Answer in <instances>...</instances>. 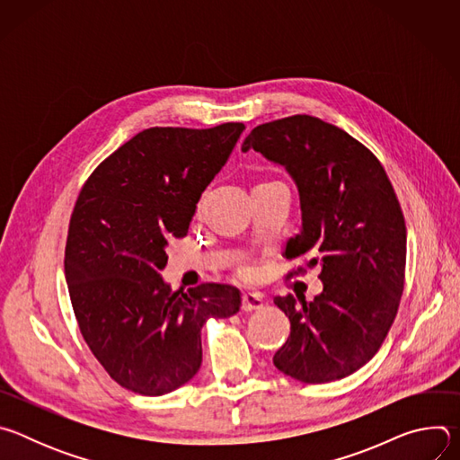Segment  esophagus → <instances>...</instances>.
Masks as SVG:
<instances>
[{
  "mask_svg": "<svg viewBox=\"0 0 460 460\" xmlns=\"http://www.w3.org/2000/svg\"><path fill=\"white\" fill-rule=\"evenodd\" d=\"M264 307V300H261V296L260 295H256V293H245L243 296H242V309L243 311H256V309H261Z\"/></svg>",
  "mask_w": 460,
  "mask_h": 460,
  "instance_id": "esophagus-1",
  "label": "esophagus"
}]
</instances>
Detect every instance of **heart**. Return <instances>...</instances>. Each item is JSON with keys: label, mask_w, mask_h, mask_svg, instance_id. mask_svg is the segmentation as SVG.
Wrapping results in <instances>:
<instances>
[{"label": "heart", "mask_w": 460, "mask_h": 460, "mask_svg": "<svg viewBox=\"0 0 460 460\" xmlns=\"http://www.w3.org/2000/svg\"><path fill=\"white\" fill-rule=\"evenodd\" d=\"M240 273H242V275H245V273H247V271H245V270H242V271H240Z\"/></svg>", "instance_id": "1"}]
</instances>
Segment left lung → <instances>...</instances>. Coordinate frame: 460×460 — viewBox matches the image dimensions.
Segmentation results:
<instances>
[{
  "instance_id": "obj_1",
  "label": "left lung",
  "mask_w": 460,
  "mask_h": 460,
  "mask_svg": "<svg viewBox=\"0 0 460 460\" xmlns=\"http://www.w3.org/2000/svg\"><path fill=\"white\" fill-rule=\"evenodd\" d=\"M249 149L295 180L302 229L288 240L286 258L307 256L323 284L313 302L275 298L291 333L273 362L305 384L344 378L373 358L397 316L406 270L397 194L367 147L314 116L254 127L242 144Z\"/></svg>"
}]
</instances>
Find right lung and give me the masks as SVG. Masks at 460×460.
Returning a JSON list of instances; mask_svg holds the SVG:
<instances>
[{
	"instance_id": "1",
	"label": "right lung",
	"mask_w": 460,
	"mask_h": 460,
	"mask_svg": "<svg viewBox=\"0 0 460 460\" xmlns=\"http://www.w3.org/2000/svg\"><path fill=\"white\" fill-rule=\"evenodd\" d=\"M243 128H146L82 187L65 279L89 349L125 389L158 397L189 382L202 364L204 323L240 309L233 286L172 291L160 271L169 242L187 234L196 204Z\"/></svg>"
}]
</instances>
